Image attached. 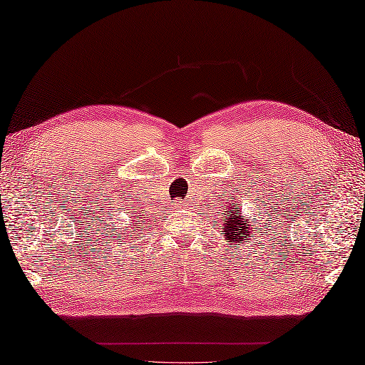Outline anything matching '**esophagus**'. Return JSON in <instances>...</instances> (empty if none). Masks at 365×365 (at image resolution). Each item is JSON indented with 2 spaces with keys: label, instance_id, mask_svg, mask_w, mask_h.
I'll use <instances>...</instances> for the list:
<instances>
[{
  "label": "esophagus",
  "instance_id": "obj_1",
  "mask_svg": "<svg viewBox=\"0 0 365 365\" xmlns=\"http://www.w3.org/2000/svg\"><path fill=\"white\" fill-rule=\"evenodd\" d=\"M175 205H176V208H181V207H184V204H182V202L179 200V199L176 200V204H175Z\"/></svg>",
  "mask_w": 365,
  "mask_h": 365
}]
</instances>
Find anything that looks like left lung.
Returning <instances> with one entry per match:
<instances>
[{"label": "left lung", "mask_w": 365, "mask_h": 365, "mask_svg": "<svg viewBox=\"0 0 365 365\" xmlns=\"http://www.w3.org/2000/svg\"><path fill=\"white\" fill-rule=\"evenodd\" d=\"M236 207L237 204H235V207L228 205V208H225L222 217V235L225 236V241L230 242V247H237L239 242H247L250 237L255 239L254 232L262 231L259 230V226L250 223L247 217H242L241 208Z\"/></svg>", "instance_id": "left-lung-1"}]
</instances>
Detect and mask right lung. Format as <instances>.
Masks as SVG:
<instances>
[{
    "label": "right lung",
    "mask_w": 365,
    "mask_h": 365,
    "mask_svg": "<svg viewBox=\"0 0 365 365\" xmlns=\"http://www.w3.org/2000/svg\"><path fill=\"white\" fill-rule=\"evenodd\" d=\"M134 226H139V223H135V222H134L133 225H130V226H129V228H133V230H134Z\"/></svg>",
    "instance_id": "add662e5"
}]
</instances>
